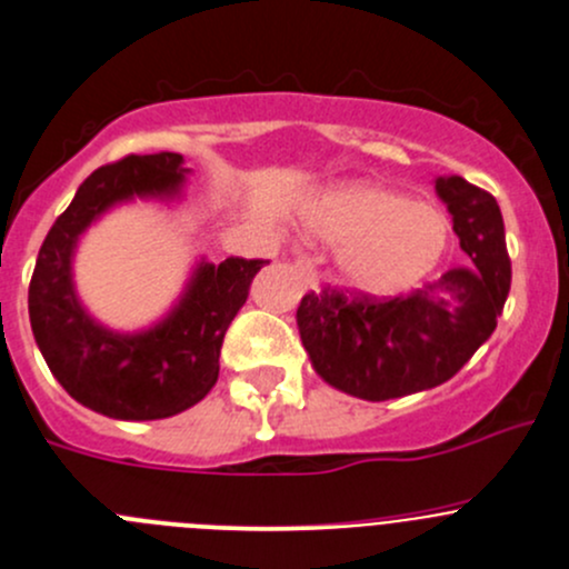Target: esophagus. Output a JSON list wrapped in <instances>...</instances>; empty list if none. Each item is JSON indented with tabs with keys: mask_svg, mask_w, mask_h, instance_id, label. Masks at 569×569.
Wrapping results in <instances>:
<instances>
[{
	"mask_svg": "<svg viewBox=\"0 0 569 569\" xmlns=\"http://www.w3.org/2000/svg\"><path fill=\"white\" fill-rule=\"evenodd\" d=\"M296 268H298V271L303 273V277H307V282H309V284H315V282H317V266H315V258H309V254H298V258H296Z\"/></svg>",
	"mask_w": 569,
	"mask_h": 569,
	"instance_id": "esophagus-1",
	"label": "esophagus"
}]
</instances>
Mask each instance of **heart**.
<instances>
[{
	"label": "heart",
	"mask_w": 569,
	"mask_h": 569,
	"mask_svg": "<svg viewBox=\"0 0 569 569\" xmlns=\"http://www.w3.org/2000/svg\"><path fill=\"white\" fill-rule=\"evenodd\" d=\"M317 230L336 243L347 279L371 292L405 287L431 271L448 243V222L431 206L377 187H347L322 200Z\"/></svg>",
	"instance_id": "1"
}]
</instances>
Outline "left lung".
Wrapping results in <instances>:
<instances>
[{
	"label": "left lung",
	"mask_w": 569,
	"mask_h": 569,
	"mask_svg": "<svg viewBox=\"0 0 569 569\" xmlns=\"http://www.w3.org/2000/svg\"><path fill=\"white\" fill-rule=\"evenodd\" d=\"M469 254L437 282L409 296L377 298L326 284L298 307V331L311 366L333 388L366 401H388L437 388L463 369L497 328L507 292L505 222L497 200L461 176L437 179Z\"/></svg>",
	"instance_id": "1"
}]
</instances>
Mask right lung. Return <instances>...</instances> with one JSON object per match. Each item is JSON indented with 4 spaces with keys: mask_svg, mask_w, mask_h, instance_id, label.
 Returning <instances> with one entry per match:
<instances>
[{
    "mask_svg": "<svg viewBox=\"0 0 569 569\" xmlns=\"http://www.w3.org/2000/svg\"><path fill=\"white\" fill-rule=\"evenodd\" d=\"M181 164V154L160 151L97 168L48 230L29 282V320L48 369L72 399L108 418L160 420L198 405L219 377L224 333L268 262H200L179 307L151 331L121 336L91 320L72 290L78 236L119 200L179 192Z\"/></svg>",
    "mask_w": 569,
    "mask_h": 569,
    "instance_id": "add662e5",
    "label": "right lung"
}]
</instances>
